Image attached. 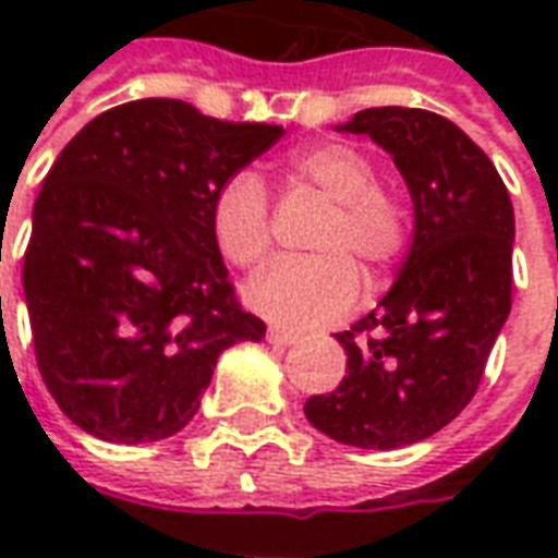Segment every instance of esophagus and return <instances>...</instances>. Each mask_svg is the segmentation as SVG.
<instances>
[{"label": "esophagus", "mask_w": 558, "mask_h": 558, "mask_svg": "<svg viewBox=\"0 0 558 558\" xmlns=\"http://www.w3.org/2000/svg\"><path fill=\"white\" fill-rule=\"evenodd\" d=\"M266 338H268V343H278V347H292V343H299V340H302V335H299V331H290V328L268 326Z\"/></svg>", "instance_id": "obj_1"}]
</instances>
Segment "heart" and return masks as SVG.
Masks as SVG:
<instances>
[{
  "instance_id": "obj_1",
  "label": "heart",
  "mask_w": 558,
  "mask_h": 558,
  "mask_svg": "<svg viewBox=\"0 0 558 558\" xmlns=\"http://www.w3.org/2000/svg\"><path fill=\"white\" fill-rule=\"evenodd\" d=\"M295 182L331 199L319 220L311 259H283L247 283V304L275 323L311 328L347 316L359 302L362 278L379 283L407 254L410 211L391 187L376 182L374 160L350 143H316L290 158ZM208 223L218 251L242 268L271 254V196L263 175L235 170L215 187Z\"/></svg>"
}]
</instances>
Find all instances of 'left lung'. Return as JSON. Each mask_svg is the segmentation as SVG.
Returning <instances> with one entry per match:
<instances>
[{"label":"left lung","mask_w":558,"mask_h":558,"mask_svg":"<svg viewBox=\"0 0 558 558\" xmlns=\"http://www.w3.org/2000/svg\"><path fill=\"white\" fill-rule=\"evenodd\" d=\"M338 131L395 158L415 232L379 307L335 335L347 376L304 415L338 442L391 451L442 430L475 398L511 314L514 206L493 160L445 116L371 107Z\"/></svg>","instance_id":"left-lung-1"}]
</instances>
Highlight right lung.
Returning <instances> with one entry per match:
<instances>
[{
  "instance_id": "add662e5",
  "label": "right lung",
  "mask_w": 558,
  "mask_h": 558,
  "mask_svg": "<svg viewBox=\"0 0 558 558\" xmlns=\"http://www.w3.org/2000/svg\"><path fill=\"white\" fill-rule=\"evenodd\" d=\"M283 137L172 98L95 116L44 179L23 292L44 386L104 442H158L199 410L223 350L263 340L208 223L230 172Z\"/></svg>"
}]
</instances>
